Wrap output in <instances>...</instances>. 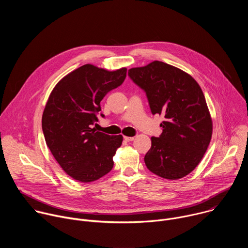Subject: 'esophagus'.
Returning a JSON list of instances; mask_svg holds the SVG:
<instances>
[{"mask_svg": "<svg viewBox=\"0 0 248 248\" xmlns=\"http://www.w3.org/2000/svg\"><path fill=\"white\" fill-rule=\"evenodd\" d=\"M124 140H126V141H132V140H134V137L133 136H124Z\"/></svg>", "mask_w": 248, "mask_h": 248, "instance_id": "34e87169", "label": "esophagus"}]
</instances>
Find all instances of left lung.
Instances as JSON below:
<instances>
[{
  "instance_id": "8db88e82",
  "label": "left lung",
  "mask_w": 248,
  "mask_h": 248,
  "mask_svg": "<svg viewBox=\"0 0 248 248\" xmlns=\"http://www.w3.org/2000/svg\"><path fill=\"white\" fill-rule=\"evenodd\" d=\"M128 76L146 92L152 114L164 117L162 134L151 137L146 167L163 179L184 178L202 160L213 131L199 84L184 70L159 61L132 67Z\"/></svg>"
}]
</instances>
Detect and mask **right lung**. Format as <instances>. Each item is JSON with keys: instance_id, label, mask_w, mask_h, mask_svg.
<instances>
[{"instance_id": "add662e5", "label": "right lung", "mask_w": 248, "mask_h": 248, "mask_svg": "<svg viewBox=\"0 0 248 248\" xmlns=\"http://www.w3.org/2000/svg\"><path fill=\"white\" fill-rule=\"evenodd\" d=\"M125 77V67L110 72L87 63L62 78L49 96L42 116L46 144L76 181L95 182L114 167L123 135L96 131L93 124L98 122L102 99Z\"/></svg>"}]
</instances>
